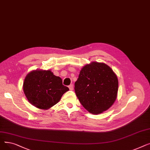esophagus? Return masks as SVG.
<instances>
[{"label":"esophagus","instance_id":"34e87169","mask_svg":"<svg viewBox=\"0 0 150 150\" xmlns=\"http://www.w3.org/2000/svg\"><path fill=\"white\" fill-rule=\"evenodd\" d=\"M69 88L70 90H73V89H74L73 85H72V84H70V85L69 86Z\"/></svg>","mask_w":150,"mask_h":150}]
</instances>
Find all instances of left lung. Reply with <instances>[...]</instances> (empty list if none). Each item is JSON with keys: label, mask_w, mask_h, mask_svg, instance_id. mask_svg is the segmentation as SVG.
Here are the masks:
<instances>
[{"label": "left lung", "mask_w": 150, "mask_h": 150, "mask_svg": "<svg viewBox=\"0 0 150 150\" xmlns=\"http://www.w3.org/2000/svg\"><path fill=\"white\" fill-rule=\"evenodd\" d=\"M118 79L113 70L101 62L84 66L75 83V92L83 106L98 114L111 107L116 100Z\"/></svg>", "instance_id": "obj_1"}]
</instances>
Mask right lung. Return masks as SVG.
I'll list each match as a JSON object with an SVG mask.
<instances>
[{
	"label": "right lung",
	"mask_w": 150,
	"mask_h": 150,
	"mask_svg": "<svg viewBox=\"0 0 150 150\" xmlns=\"http://www.w3.org/2000/svg\"><path fill=\"white\" fill-rule=\"evenodd\" d=\"M23 92L30 103L47 109L57 104L69 89L62 84L61 78L50 70H35L29 73L23 82Z\"/></svg>",
	"instance_id": "add662e5"
}]
</instances>
